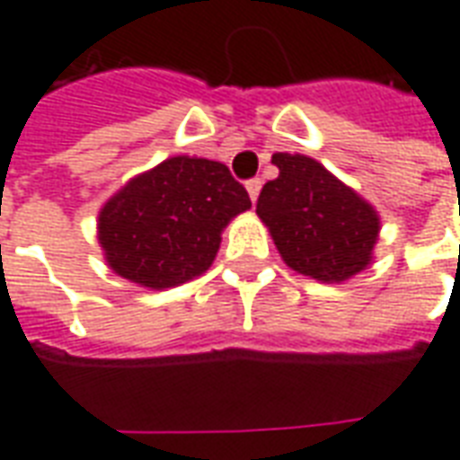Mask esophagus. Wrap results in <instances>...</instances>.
Masks as SVG:
<instances>
[{"mask_svg": "<svg viewBox=\"0 0 460 460\" xmlns=\"http://www.w3.org/2000/svg\"><path fill=\"white\" fill-rule=\"evenodd\" d=\"M261 184H263V181H261V180H249V181H246V191H249L251 201H256V199H259V194H261Z\"/></svg>", "mask_w": 460, "mask_h": 460, "instance_id": "34e87169", "label": "esophagus"}]
</instances>
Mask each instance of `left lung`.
<instances>
[{
  "label": "left lung",
  "mask_w": 460,
  "mask_h": 460,
  "mask_svg": "<svg viewBox=\"0 0 460 460\" xmlns=\"http://www.w3.org/2000/svg\"><path fill=\"white\" fill-rule=\"evenodd\" d=\"M279 177L263 184L256 214L280 259L320 283H342L372 263L382 221L352 187L308 155L276 152Z\"/></svg>",
  "instance_id": "obj_1"
}]
</instances>
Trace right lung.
Here are the masks:
<instances>
[{"mask_svg": "<svg viewBox=\"0 0 460 460\" xmlns=\"http://www.w3.org/2000/svg\"><path fill=\"white\" fill-rule=\"evenodd\" d=\"M251 209L226 164L174 155L135 174L98 211L108 269L142 288L164 290L207 273L221 231Z\"/></svg>", "mask_w": 460, "mask_h": 460, "instance_id": "obj_1", "label": "right lung"}]
</instances>
